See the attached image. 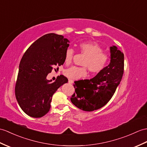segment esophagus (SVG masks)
Returning a JSON list of instances; mask_svg holds the SVG:
<instances>
[{
	"label": "esophagus",
	"instance_id": "34e87169",
	"mask_svg": "<svg viewBox=\"0 0 147 147\" xmlns=\"http://www.w3.org/2000/svg\"><path fill=\"white\" fill-rule=\"evenodd\" d=\"M68 83H69V84H73V83H74V81H73V80H72L69 79V80H68Z\"/></svg>",
	"mask_w": 147,
	"mask_h": 147
}]
</instances>
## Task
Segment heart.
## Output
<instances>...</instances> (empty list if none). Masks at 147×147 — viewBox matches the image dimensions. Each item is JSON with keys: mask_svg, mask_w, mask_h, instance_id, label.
I'll return each instance as SVG.
<instances>
[{"mask_svg": "<svg viewBox=\"0 0 147 147\" xmlns=\"http://www.w3.org/2000/svg\"><path fill=\"white\" fill-rule=\"evenodd\" d=\"M78 50L84 54L85 58L83 66L84 67L72 66L64 71V74L68 78L72 80H78L86 76L88 70L93 73H97L103 70L107 66L109 57L106 53H103V49L98 44L91 42H83L78 46ZM74 56V51L68 48L65 52L64 62L69 64L72 61Z\"/></svg>", "mask_w": 147, "mask_h": 147, "instance_id": "obj_1", "label": "heart"}]
</instances>
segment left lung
Wrapping results in <instances>:
<instances>
[{"label": "left lung", "mask_w": 147, "mask_h": 147, "mask_svg": "<svg viewBox=\"0 0 147 147\" xmlns=\"http://www.w3.org/2000/svg\"><path fill=\"white\" fill-rule=\"evenodd\" d=\"M110 62L90 80L76 81L72 103L86 111L102 108L111 100L120 83L124 70V54L115 46L110 47Z\"/></svg>", "instance_id": "8db88e82"}]
</instances>
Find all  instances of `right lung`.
<instances>
[{"label":"right lung","instance_id":"add662e5","mask_svg":"<svg viewBox=\"0 0 147 147\" xmlns=\"http://www.w3.org/2000/svg\"><path fill=\"white\" fill-rule=\"evenodd\" d=\"M69 43L63 36L47 34L33 42L23 55L15 94L20 107L29 117L40 118L47 113L53 95L67 83L63 75L57 76L54 82L47 80V76L56 66L64 64Z\"/></svg>","mask_w":147,"mask_h":147}]
</instances>
